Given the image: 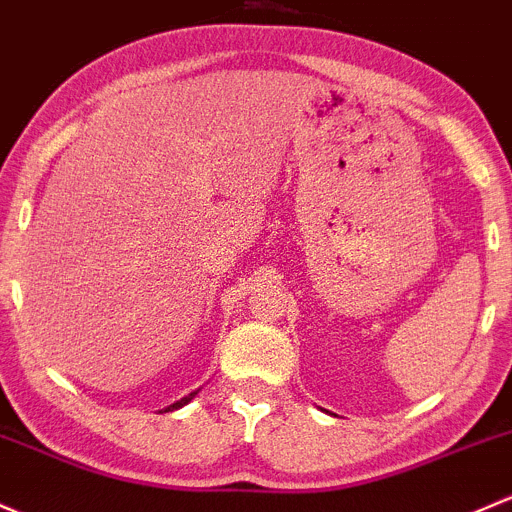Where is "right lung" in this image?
Returning <instances> with one entry per match:
<instances>
[{
    "instance_id": "obj_1",
    "label": "right lung",
    "mask_w": 512,
    "mask_h": 512,
    "mask_svg": "<svg viewBox=\"0 0 512 512\" xmlns=\"http://www.w3.org/2000/svg\"><path fill=\"white\" fill-rule=\"evenodd\" d=\"M194 394H197V392H192V394H189V397L179 399V402H175V404H172V407H167V409H165V412H175V409H179V407H184V404H187V402H192V397H194Z\"/></svg>"
}]
</instances>
